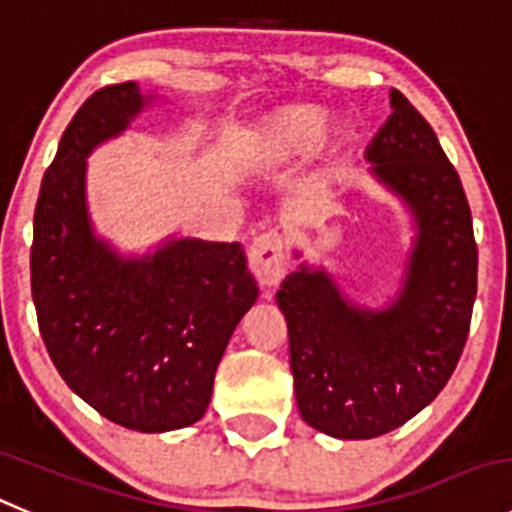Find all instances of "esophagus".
I'll use <instances>...</instances> for the list:
<instances>
[{"instance_id": "esophagus-1", "label": "esophagus", "mask_w": 512, "mask_h": 512, "mask_svg": "<svg viewBox=\"0 0 512 512\" xmlns=\"http://www.w3.org/2000/svg\"><path fill=\"white\" fill-rule=\"evenodd\" d=\"M248 269L261 286L279 284L286 274L284 238L274 231L253 238L251 248H248Z\"/></svg>"}]
</instances>
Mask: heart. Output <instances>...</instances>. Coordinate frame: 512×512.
<instances>
[{"mask_svg": "<svg viewBox=\"0 0 512 512\" xmlns=\"http://www.w3.org/2000/svg\"><path fill=\"white\" fill-rule=\"evenodd\" d=\"M329 135V118L324 110L311 105H289L261 123L256 133V150L271 165L296 163L306 158Z\"/></svg>", "mask_w": 512, "mask_h": 512, "instance_id": "obj_1", "label": "heart"}]
</instances>
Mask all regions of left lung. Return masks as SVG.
<instances>
[{"label":"left lung","mask_w":512,"mask_h":512,"mask_svg":"<svg viewBox=\"0 0 512 512\" xmlns=\"http://www.w3.org/2000/svg\"><path fill=\"white\" fill-rule=\"evenodd\" d=\"M389 105L392 115L364 158L415 226L397 294L379 309L362 306L324 266L306 261L276 294L301 417L339 440L379 437L430 405L455 372L478 291V246L460 175L402 92L389 90Z\"/></svg>","instance_id":"1"}]
</instances>
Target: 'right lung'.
<instances>
[{"label": "right lung", "mask_w": 512, "mask_h": 512, "mask_svg": "<svg viewBox=\"0 0 512 512\" xmlns=\"http://www.w3.org/2000/svg\"><path fill=\"white\" fill-rule=\"evenodd\" d=\"M155 100L135 82L87 97L62 133L34 208L32 299L67 387L115 425L168 432L201 420L233 329L259 299L241 243L168 236L120 253L87 208V155Z\"/></svg>", "instance_id": "add662e5"}]
</instances>
